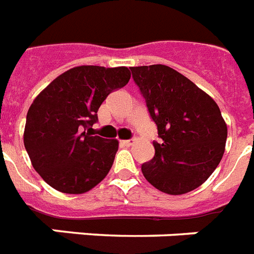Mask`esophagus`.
<instances>
[{"mask_svg":"<svg viewBox=\"0 0 254 254\" xmlns=\"http://www.w3.org/2000/svg\"><path fill=\"white\" fill-rule=\"evenodd\" d=\"M135 143V140H122L121 144L122 145H125V147H129V145H132Z\"/></svg>","mask_w":254,"mask_h":254,"instance_id":"obj_1","label":"esophagus"}]
</instances>
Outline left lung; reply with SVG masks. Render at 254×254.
<instances>
[{
  "instance_id": "obj_1",
  "label": "left lung",
  "mask_w": 254,
  "mask_h": 254,
  "mask_svg": "<svg viewBox=\"0 0 254 254\" xmlns=\"http://www.w3.org/2000/svg\"><path fill=\"white\" fill-rule=\"evenodd\" d=\"M132 78L160 143L155 156L144 162V177L160 191L180 195L203 184L224 153L227 125L210 95L170 66H132Z\"/></svg>"
}]
</instances>
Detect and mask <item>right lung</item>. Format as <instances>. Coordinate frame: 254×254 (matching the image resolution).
I'll return each instance as SVG.
<instances>
[{"instance_id": "1", "label": "right lung", "mask_w": 254, "mask_h": 254, "mask_svg": "<svg viewBox=\"0 0 254 254\" xmlns=\"http://www.w3.org/2000/svg\"><path fill=\"white\" fill-rule=\"evenodd\" d=\"M126 66L81 65L55 78L28 109L24 148L34 169L51 188L82 194L110 172L118 140L92 136L107 95L129 81Z\"/></svg>"}]
</instances>
